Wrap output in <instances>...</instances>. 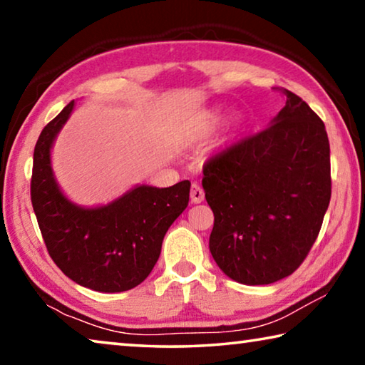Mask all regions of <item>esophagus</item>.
Returning a JSON list of instances; mask_svg holds the SVG:
<instances>
[{
	"label": "esophagus",
	"mask_w": 365,
	"mask_h": 365,
	"mask_svg": "<svg viewBox=\"0 0 365 365\" xmlns=\"http://www.w3.org/2000/svg\"><path fill=\"white\" fill-rule=\"evenodd\" d=\"M191 202H195V205H200V202L205 201V191H202V188L200 187L197 183H193L191 185Z\"/></svg>",
	"instance_id": "1"
}]
</instances>
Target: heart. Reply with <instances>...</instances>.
Instances as JSON below:
<instances>
[{"label": "heart", "instance_id": "1", "mask_svg": "<svg viewBox=\"0 0 365 365\" xmlns=\"http://www.w3.org/2000/svg\"><path fill=\"white\" fill-rule=\"evenodd\" d=\"M220 120V117L217 115V114H211V115H209V125H215V123H217Z\"/></svg>", "mask_w": 365, "mask_h": 365}]
</instances>
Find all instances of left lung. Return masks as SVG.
Wrapping results in <instances>:
<instances>
[{"label":"left lung","instance_id":"left-lung-1","mask_svg":"<svg viewBox=\"0 0 365 365\" xmlns=\"http://www.w3.org/2000/svg\"><path fill=\"white\" fill-rule=\"evenodd\" d=\"M269 127L205 164L202 188L214 212L209 250L227 277L269 285L292 275L322 227L331 196L324 122L298 95Z\"/></svg>","mask_w":365,"mask_h":365}]
</instances>
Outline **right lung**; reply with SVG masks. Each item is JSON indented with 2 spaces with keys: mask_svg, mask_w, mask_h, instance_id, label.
Wrapping results in <instances>:
<instances>
[{
  "mask_svg": "<svg viewBox=\"0 0 365 365\" xmlns=\"http://www.w3.org/2000/svg\"><path fill=\"white\" fill-rule=\"evenodd\" d=\"M72 109L73 101L43 128L35 145L34 211L49 256L71 280L101 293L127 292L151 274L165 232L188 206L191 183L137 185L98 207L67 200L53 174L51 148Z\"/></svg>",
  "mask_w": 365,
  "mask_h": 365,
  "instance_id": "1",
  "label": "right lung"
}]
</instances>
